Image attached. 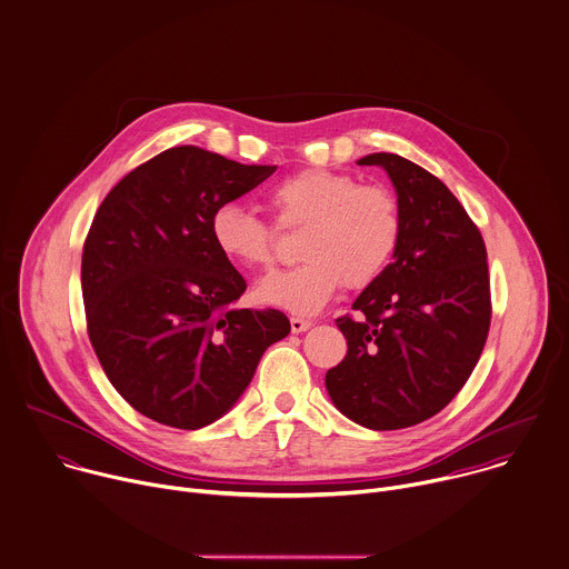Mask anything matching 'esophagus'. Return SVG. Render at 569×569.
<instances>
[{
    "label": "esophagus",
    "mask_w": 569,
    "mask_h": 569,
    "mask_svg": "<svg viewBox=\"0 0 569 569\" xmlns=\"http://www.w3.org/2000/svg\"><path fill=\"white\" fill-rule=\"evenodd\" d=\"M310 326H312V321H308V319H301V317H292V319H290V328H292L295 335L306 332Z\"/></svg>",
    "instance_id": "34e87169"
}]
</instances>
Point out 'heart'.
I'll use <instances>...</instances> for the list:
<instances>
[{
	"mask_svg": "<svg viewBox=\"0 0 569 569\" xmlns=\"http://www.w3.org/2000/svg\"><path fill=\"white\" fill-rule=\"evenodd\" d=\"M281 228L306 226L299 239L303 263L266 277L259 301L315 315L346 283L368 288L390 266L401 241V206L383 183H359L352 174L328 168H303L268 192ZM217 250L248 270H266L277 257V230L239 203H223L210 219Z\"/></svg>",
	"mask_w": 569,
	"mask_h": 569,
	"instance_id": "obj_1",
	"label": "heart"
}]
</instances>
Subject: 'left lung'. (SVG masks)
Here are the masks:
<instances>
[{
    "label": "left lung",
    "mask_w": 569,
    "mask_h": 569,
    "mask_svg": "<svg viewBox=\"0 0 569 569\" xmlns=\"http://www.w3.org/2000/svg\"><path fill=\"white\" fill-rule=\"evenodd\" d=\"M381 166L401 206L392 263L337 319L346 359L328 370L335 406L370 430H401L441 412L466 386L483 352L492 297L481 230L450 188L392 152Z\"/></svg>",
    "instance_id": "1"
}]
</instances>
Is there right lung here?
I'll use <instances>...</instances> for the list:
<instances>
[{
	"label": "right lung",
	"instance_id": "add662e5",
	"mask_svg": "<svg viewBox=\"0 0 569 569\" xmlns=\"http://www.w3.org/2000/svg\"><path fill=\"white\" fill-rule=\"evenodd\" d=\"M274 170L168 148L128 172L92 219L81 254L88 339L112 388L161 426L217 421L290 332L279 310H230L246 279L210 234L214 210Z\"/></svg>",
	"mask_w": 569,
	"mask_h": 569
}]
</instances>
